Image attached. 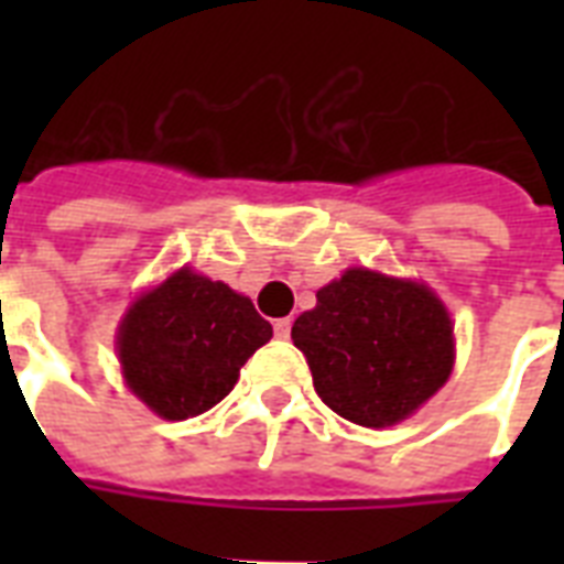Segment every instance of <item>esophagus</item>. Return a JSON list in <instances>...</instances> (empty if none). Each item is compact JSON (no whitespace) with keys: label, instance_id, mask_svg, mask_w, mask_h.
Wrapping results in <instances>:
<instances>
[{"label":"esophagus","instance_id":"esophagus-1","mask_svg":"<svg viewBox=\"0 0 564 564\" xmlns=\"http://www.w3.org/2000/svg\"><path fill=\"white\" fill-rule=\"evenodd\" d=\"M290 330H292L290 318H278V322H274V336H278V339H290Z\"/></svg>","mask_w":564,"mask_h":564}]
</instances>
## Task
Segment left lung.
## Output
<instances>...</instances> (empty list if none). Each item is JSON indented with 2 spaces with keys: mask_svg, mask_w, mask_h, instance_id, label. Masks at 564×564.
I'll list each match as a JSON object with an SVG mask.
<instances>
[{
  "mask_svg": "<svg viewBox=\"0 0 564 564\" xmlns=\"http://www.w3.org/2000/svg\"><path fill=\"white\" fill-rule=\"evenodd\" d=\"M318 398L362 427L419 410L454 369V325L436 292L415 281L348 269L316 292L292 325Z\"/></svg>",
  "mask_w": 564,
  "mask_h": 564,
  "instance_id": "left-lung-1",
  "label": "left lung"
}]
</instances>
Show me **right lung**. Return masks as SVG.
Here are the masks:
<instances>
[{
	"mask_svg": "<svg viewBox=\"0 0 564 564\" xmlns=\"http://www.w3.org/2000/svg\"><path fill=\"white\" fill-rule=\"evenodd\" d=\"M272 339L251 299L193 269H178L128 307L117 351L128 389L166 421L202 415Z\"/></svg>",
	"mask_w": 564,
	"mask_h": 564,
	"instance_id": "1",
	"label": "right lung"
}]
</instances>
